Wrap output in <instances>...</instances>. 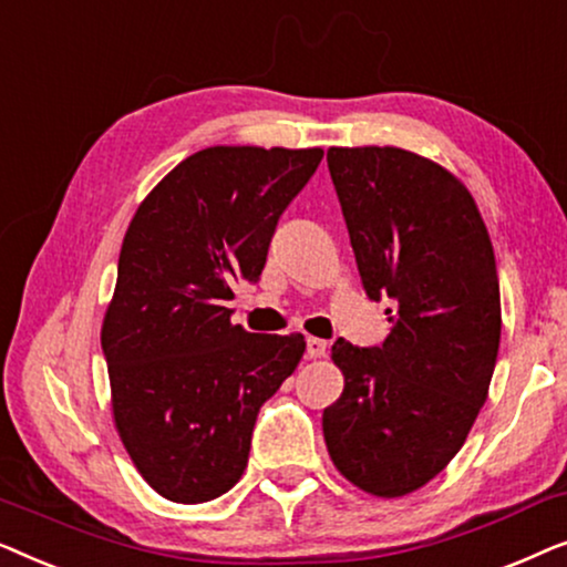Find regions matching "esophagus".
Wrapping results in <instances>:
<instances>
[{"label":"esophagus","mask_w":567,"mask_h":567,"mask_svg":"<svg viewBox=\"0 0 567 567\" xmlns=\"http://www.w3.org/2000/svg\"><path fill=\"white\" fill-rule=\"evenodd\" d=\"M328 353V343L322 338H307V355L309 359H322Z\"/></svg>","instance_id":"esophagus-1"}]
</instances>
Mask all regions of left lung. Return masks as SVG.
Segmentation results:
<instances>
[{
	"mask_svg": "<svg viewBox=\"0 0 567 567\" xmlns=\"http://www.w3.org/2000/svg\"><path fill=\"white\" fill-rule=\"evenodd\" d=\"M328 167L369 299L394 301L382 346L338 338L343 394L324 408L330 460L361 491L400 498L439 475L485 405L501 289L470 190L398 146H332Z\"/></svg>",
	"mask_w": 567,
	"mask_h": 567,
	"instance_id": "8db88e82",
	"label": "left lung"
}]
</instances>
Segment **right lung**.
<instances>
[{"label":"right lung","instance_id":"obj_1","mask_svg":"<svg viewBox=\"0 0 567 567\" xmlns=\"http://www.w3.org/2000/svg\"><path fill=\"white\" fill-rule=\"evenodd\" d=\"M322 150L208 146L162 177L123 237L103 353L123 446L162 498L204 503L243 477L262 402L305 336L231 324V284H255L278 219Z\"/></svg>","mask_w":567,"mask_h":567}]
</instances>
